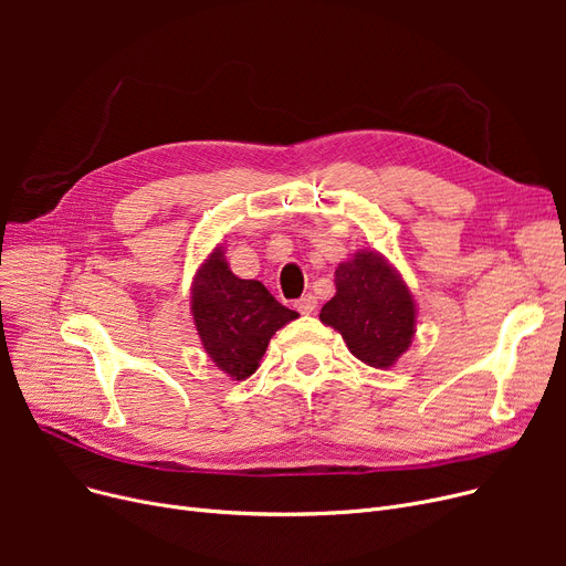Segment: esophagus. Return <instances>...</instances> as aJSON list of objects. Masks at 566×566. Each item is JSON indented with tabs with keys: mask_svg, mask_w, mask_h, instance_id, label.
Returning a JSON list of instances; mask_svg holds the SVG:
<instances>
[{
	"mask_svg": "<svg viewBox=\"0 0 566 566\" xmlns=\"http://www.w3.org/2000/svg\"><path fill=\"white\" fill-rule=\"evenodd\" d=\"M295 310H298L301 314H312L314 310H316V298L312 293H307V295H303L301 301H295Z\"/></svg>",
	"mask_w": 566,
	"mask_h": 566,
	"instance_id": "34e87169",
	"label": "esophagus"
}]
</instances>
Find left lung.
Masks as SVG:
<instances>
[{
	"instance_id": "1",
	"label": "left lung",
	"mask_w": 566,
	"mask_h": 566,
	"mask_svg": "<svg viewBox=\"0 0 566 566\" xmlns=\"http://www.w3.org/2000/svg\"><path fill=\"white\" fill-rule=\"evenodd\" d=\"M335 284L318 318L344 337L355 358L390 369L415 337L418 307L403 277L382 254L360 250L337 265Z\"/></svg>"
}]
</instances>
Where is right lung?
Instances as JSON below:
<instances>
[{
	"mask_svg": "<svg viewBox=\"0 0 566 566\" xmlns=\"http://www.w3.org/2000/svg\"><path fill=\"white\" fill-rule=\"evenodd\" d=\"M190 310L206 355L231 380L252 376L271 337L298 318V312L277 303L261 282L235 277L222 245L199 265Z\"/></svg>",
	"mask_w": 566,
	"mask_h": 566,
	"instance_id": "add662e5",
	"label": "right lung"
}]
</instances>
